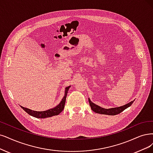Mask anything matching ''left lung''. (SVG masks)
<instances>
[{
	"label": "left lung",
	"instance_id": "obj_1",
	"mask_svg": "<svg viewBox=\"0 0 153 153\" xmlns=\"http://www.w3.org/2000/svg\"><path fill=\"white\" fill-rule=\"evenodd\" d=\"M88 100H89V105L91 106V110L93 111H94L95 113H97V114H104V115H115L117 114H119L120 113L123 111L124 110H126V108H128V107L131 106V105L134 101H131V102L125 105L119 106V107H117V108L106 109V108H101V107H100V106L93 103L92 101L90 100L89 98L88 99Z\"/></svg>",
	"mask_w": 153,
	"mask_h": 153
}]
</instances>
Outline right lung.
Returning a JSON list of instances; mask_svg holds the SVG:
<instances>
[{
	"mask_svg": "<svg viewBox=\"0 0 153 153\" xmlns=\"http://www.w3.org/2000/svg\"><path fill=\"white\" fill-rule=\"evenodd\" d=\"M70 87L71 86H68V87L65 88V95H64V98H62V100H61L60 103L57 106H56L53 108L49 109L46 111H34V110H32L30 109L25 108V107H22V106H20L27 113V114L30 115L32 117L38 118H45L53 117L55 115H58L59 114H60V113L62 111V110H63L64 108L66 97H67L68 91H69V89Z\"/></svg>",
	"mask_w": 153,
	"mask_h": 153,
	"instance_id": "1",
	"label": "right lung"
}]
</instances>
